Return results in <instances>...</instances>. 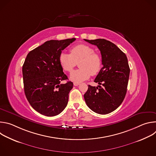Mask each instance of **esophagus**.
<instances>
[{
    "label": "esophagus",
    "instance_id": "obj_1",
    "mask_svg": "<svg viewBox=\"0 0 156 156\" xmlns=\"http://www.w3.org/2000/svg\"><path fill=\"white\" fill-rule=\"evenodd\" d=\"M73 84H74V86H77L80 85V83H73Z\"/></svg>",
    "mask_w": 156,
    "mask_h": 156
}]
</instances>
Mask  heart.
Here are the masks:
<instances>
[{"label": "heart", "instance_id": "1", "mask_svg": "<svg viewBox=\"0 0 156 156\" xmlns=\"http://www.w3.org/2000/svg\"><path fill=\"white\" fill-rule=\"evenodd\" d=\"M94 49L88 45L79 44L70 49V54L62 52L59 56V63L63 70L70 72L78 62L79 69L73 71L70 78L75 83L87 80L91 75H96L101 70V57L94 52Z\"/></svg>", "mask_w": 156, "mask_h": 156}]
</instances>
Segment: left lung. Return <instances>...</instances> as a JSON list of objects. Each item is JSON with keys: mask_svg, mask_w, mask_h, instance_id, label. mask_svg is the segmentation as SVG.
Listing matches in <instances>:
<instances>
[{"mask_svg": "<svg viewBox=\"0 0 156 156\" xmlns=\"http://www.w3.org/2000/svg\"><path fill=\"white\" fill-rule=\"evenodd\" d=\"M84 41L98 48L103 67L94 80L99 85L98 87L89 85L84 98L93 112L107 114L117 109L125 97L130 72L128 59L125 54L109 41L104 39Z\"/></svg>", "mask_w": 156, "mask_h": 156, "instance_id": "left-lung-1", "label": "left lung"}]
</instances>
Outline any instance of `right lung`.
<instances>
[{"label":"right lung","mask_w":156,"mask_h":156,"mask_svg":"<svg viewBox=\"0 0 156 156\" xmlns=\"http://www.w3.org/2000/svg\"><path fill=\"white\" fill-rule=\"evenodd\" d=\"M75 38L50 40L30 51L22 68L24 91L27 100L37 112L48 117L60 114L67 105L73 88L59 63L62 51Z\"/></svg>","instance_id":"right-lung-1"}]
</instances>
